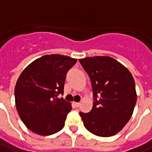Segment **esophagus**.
Returning <instances> with one entry per match:
<instances>
[{"label":"esophagus","mask_w":152,"mask_h":152,"mask_svg":"<svg viewBox=\"0 0 152 152\" xmlns=\"http://www.w3.org/2000/svg\"><path fill=\"white\" fill-rule=\"evenodd\" d=\"M80 104H80V103H78V102H74V103H73V106H74V107H76V108H78V107L80 106Z\"/></svg>","instance_id":"34e87169"}]
</instances>
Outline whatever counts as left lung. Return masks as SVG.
I'll list each match as a JSON object with an SVG mask.
<instances>
[{
    "mask_svg": "<svg viewBox=\"0 0 152 152\" xmlns=\"http://www.w3.org/2000/svg\"><path fill=\"white\" fill-rule=\"evenodd\" d=\"M79 61L90 77L94 99L90 112H80L83 124L97 136L115 135L134 112L137 100L134 77L111 57H88Z\"/></svg>",
    "mask_w": 152,
    "mask_h": 152,
    "instance_id": "8db88e82",
    "label": "left lung"
}]
</instances>
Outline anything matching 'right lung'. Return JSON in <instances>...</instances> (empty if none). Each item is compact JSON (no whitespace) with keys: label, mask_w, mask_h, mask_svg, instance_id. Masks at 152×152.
Returning <instances> with one entry per match:
<instances>
[{"label":"right lung","mask_w":152,"mask_h":152,"mask_svg":"<svg viewBox=\"0 0 152 152\" xmlns=\"http://www.w3.org/2000/svg\"><path fill=\"white\" fill-rule=\"evenodd\" d=\"M77 59L70 57L44 55L22 71L15 86V104L24 125L40 135H50L63 129L71 104L64 94L66 73Z\"/></svg>","instance_id":"right-lung-1"}]
</instances>
